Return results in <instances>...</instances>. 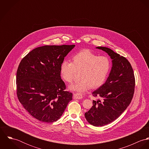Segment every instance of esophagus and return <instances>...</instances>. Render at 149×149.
Wrapping results in <instances>:
<instances>
[{"instance_id":"obj_1","label":"esophagus","mask_w":149,"mask_h":149,"mask_svg":"<svg viewBox=\"0 0 149 149\" xmlns=\"http://www.w3.org/2000/svg\"><path fill=\"white\" fill-rule=\"evenodd\" d=\"M73 97L75 99H81L83 98V96L79 93H75L73 95Z\"/></svg>"}]
</instances>
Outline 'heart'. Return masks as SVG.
<instances>
[{"label": "heart", "instance_id": "b5f03b06", "mask_svg": "<svg viewBox=\"0 0 149 149\" xmlns=\"http://www.w3.org/2000/svg\"><path fill=\"white\" fill-rule=\"evenodd\" d=\"M110 68L109 59L106 56H98L89 50H84L72 58V62L64 61L60 72L65 81L71 83L76 72L80 73L79 81L69 86V89L83 93L87 90L97 88L106 80Z\"/></svg>", "mask_w": 149, "mask_h": 149}]
</instances>
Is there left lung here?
<instances>
[{"mask_svg":"<svg viewBox=\"0 0 149 149\" xmlns=\"http://www.w3.org/2000/svg\"><path fill=\"white\" fill-rule=\"evenodd\" d=\"M112 59V66L106 83L92 92L102 100H93V106L85 113L89 123L99 127L116 119L130 104L135 88L132 68L127 60L106 47H97Z\"/></svg>","mask_w":149,"mask_h":149,"instance_id":"1","label":"left lung"}]
</instances>
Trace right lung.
<instances>
[{"mask_svg":"<svg viewBox=\"0 0 149 149\" xmlns=\"http://www.w3.org/2000/svg\"><path fill=\"white\" fill-rule=\"evenodd\" d=\"M74 46L38 47L29 52L19 65L16 78L18 100L24 109L40 121H57L72 100V93L65 91L60 67Z\"/></svg>","mask_w":149,"mask_h":149,"instance_id":"right-lung-1","label":"right lung"}]
</instances>
